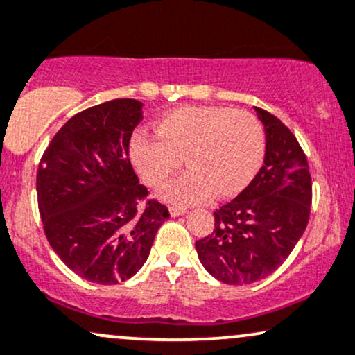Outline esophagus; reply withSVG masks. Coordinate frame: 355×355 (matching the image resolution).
<instances>
[{
    "mask_svg": "<svg viewBox=\"0 0 355 355\" xmlns=\"http://www.w3.org/2000/svg\"><path fill=\"white\" fill-rule=\"evenodd\" d=\"M170 210V216L171 217H177V216H182V214L187 212L185 207H180V205H171L168 209Z\"/></svg>",
    "mask_w": 355,
    "mask_h": 355,
    "instance_id": "34e87169",
    "label": "esophagus"
}]
</instances>
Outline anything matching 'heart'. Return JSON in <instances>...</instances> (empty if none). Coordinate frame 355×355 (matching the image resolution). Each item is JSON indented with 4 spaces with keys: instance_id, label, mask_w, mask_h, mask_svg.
<instances>
[{
    "instance_id": "1",
    "label": "heart",
    "mask_w": 355,
    "mask_h": 355,
    "mask_svg": "<svg viewBox=\"0 0 355 355\" xmlns=\"http://www.w3.org/2000/svg\"><path fill=\"white\" fill-rule=\"evenodd\" d=\"M155 133L138 131L131 139L130 157L148 187L165 184L184 158L189 170L159 192L163 200L175 205L236 196L263 162V126L244 109L178 107L155 123Z\"/></svg>"
}]
</instances>
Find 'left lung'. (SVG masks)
Instances as JSON below:
<instances>
[{
    "mask_svg": "<svg viewBox=\"0 0 355 355\" xmlns=\"http://www.w3.org/2000/svg\"><path fill=\"white\" fill-rule=\"evenodd\" d=\"M266 133L264 165L243 192L214 212V231L196 249L210 275L225 285H249L278 270L310 219L311 177L295 135L256 107Z\"/></svg>",
    "mask_w": 355,
    "mask_h": 355,
    "instance_id": "8db88e82",
    "label": "left lung"
}]
</instances>
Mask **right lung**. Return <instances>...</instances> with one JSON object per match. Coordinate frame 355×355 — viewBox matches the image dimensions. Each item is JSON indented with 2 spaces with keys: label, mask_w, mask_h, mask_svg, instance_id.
Returning <instances> with one entry per match:
<instances>
[{
  "label": "right lung",
  "mask_w": 355,
  "mask_h": 355,
  "mask_svg": "<svg viewBox=\"0 0 355 355\" xmlns=\"http://www.w3.org/2000/svg\"><path fill=\"white\" fill-rule=\"evenodd\" d=\"M136 99H112L72 116L37 171L44 231L58 258L99 285L126 282L145 264L166 205L148 198L130 159L143 119Z\"/></svg>",
  "instance_id": "add662e5"
}]
</instances>
